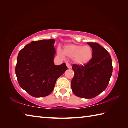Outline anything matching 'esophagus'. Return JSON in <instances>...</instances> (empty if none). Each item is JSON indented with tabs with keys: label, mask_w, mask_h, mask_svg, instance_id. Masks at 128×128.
<instances>
[{
	"label": "esophagus",
	"mask_w": 128,
	"mask_h": 128,
	"mask_svg": "<svg viewBox=\"0 0 128 128\" xmlns=\"http://www.w3.org/2000/svg\"><path fill=\"white\" fill-rule=\"evenodd\" d=\"M66 66H67V67H68V68H69V69L71 68V67H72L70 65V64H69V63H66Z\"/></svg>",
	"instance_id": "34e87169"
}]
</instances>
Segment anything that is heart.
Segmentation results:
<instances>
[{
	"instance_id": "heart-1",
	"label": "heart",
	"mask_w": 128,
	"mask_h": 128,
	"mask_svg": "<svg viewBox=\"0 0 128 128\" xmlns=\"http://www.w3.org/2000/svg\"><path fill=\"white\" fill-rule=\"evenodd\" d=\"M60 55L62 54L59 51ZM64 55L69 58H73L76 63L78 65H85L88 63L92 59L93 51L89 46L82 45L69 44L64 47Z\"/></svg>"
}]
</instances>
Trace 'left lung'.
I'll return each mask as SVG.
<instances>
[{"mask_svg": "<svg viewBox=\"0 0 128 128\" xmlns=\"http://www.w3.org/2000/svg\"><path fill=\"white\" fill-rule=\"evenodd\" d=\"M92 47V60L85 65L74 64V77L71 82L72 92L80 98H95L107 88L113 71L111 57L98 43H88Z\"/></svg>", "mask_w": 128, "mask_h": 128, "instance_id": "left-lung-1", "label": "left lung"}]
</instances>
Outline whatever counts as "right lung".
Returning a JSON list of instances; mask_svg holds the SVG:
<instances>
[{"instance_id":"right-lung-1","label":"right lung","mask_w":128,"mask_h":128,"mask_svg":"<svg viewBox=\"0 0 128 128\" xmlns=\"http://www.w3.org/2000/svg\"><path fill=\"white\" fill-rule=\"evenodd\" d=\"M55 40L33 41L19 52L15 72L20 87L36 98L48 96L56 80L67 70L54 64Z\"/></svg>"}]
</instances>
